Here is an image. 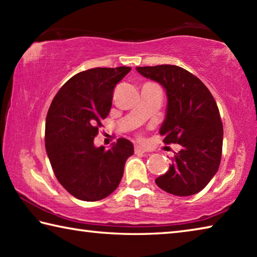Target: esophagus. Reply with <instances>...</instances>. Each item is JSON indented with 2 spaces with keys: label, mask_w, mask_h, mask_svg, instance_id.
<instances>
[{
  "label": "esophagus",
  "mask_w": 257,
  "mask_h": 257,
  "mask_svg": "<svg viewBox=\"0 0 257 257\" xmlns=\"http://www.w3.org/2000/svg\"><path fill=\"white\" fill-rule=\"evenodd\" d=\"M147 149H145L144 146H139V145H136L135 146V153H146Z\"/></svg>",
  "instance_id": "esophagus-1"
}]
</instances>
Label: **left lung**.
<instances>
[{
  "instance_id": "8db88e82",
  "label": "left lung",
  "mask_w": 257,
  "mask_h": 257,
  "mask_svg": "<svg viewBox=\"0 0 257 257\" xmlns=\"http://www.w3.org/2000/svg\"><path fill=\"white\" fill-rule=\"evenodd\" d=\"M136 69L167 90V116L160 134L164 144L182 146L169 170L156 178V185L177 196L196 194L214 177L222 156L223 125L215 99L201 79L184 68L161 64Z\"/></svg>"
}]
</instances>
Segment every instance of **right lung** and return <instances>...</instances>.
Returning a JSON list of instances; mask_svg holds the SVG:
<instances>
[{
    "mask_svg": "<svg viewBox=\"0 0 257 257\" xmlns=\"http://www.w3.org/2000/svg\"><path fill=\"white\" fill-rule=\"evenodd\" d=\"M130 67L93 68L71 77L51 103L45 147L56 179L73 197L95 202L119 186L134 145L119 138L110 150L94 138L112 106L113 89Z\"/></svg>",
    "mask_w": 257,
    "mask_h": 257,
    "instance_id": "add662e5",
    "label": "right lung"
}]
</instances>
